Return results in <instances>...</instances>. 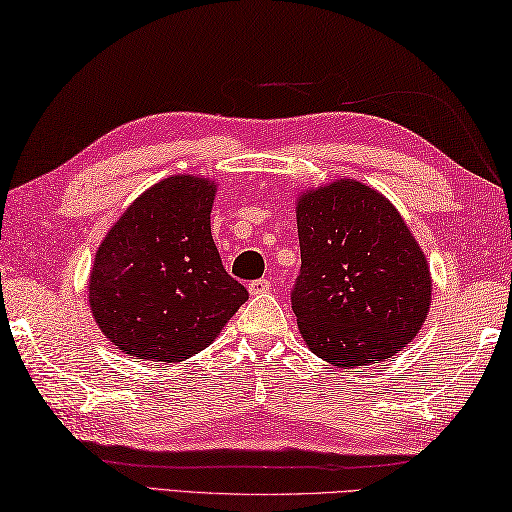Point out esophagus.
<instances>
[{"instance_id":"1","label":"esophagus","mask_w":512,"mask_h":512,"mask_svg":"<svg viewBox=\"0 0 512 512\" xmlns=\"http://www.w3.org/2000/svg\"><path fill=\"white\" fill-rule=\"evenodd\" d=\"M247 289H249V294H265V292H269V289H272V283L267 281V278H256V281H249V285H247Z\"/></svg>"}]
</instances>
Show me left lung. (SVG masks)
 <instances>
[{
  "label": "left lung",
  "mask_w": 512,
  "mask_h": 512,
  "mask_svg": "<svg viewBox=\"0 0 512 512\" xmlns=\"http://www.w3.org/2000/svg\"><path fill=\"white\" fill-rule=\"evenodd\" d=\"M301 272L292 310L310 350L339 368L397 354L430 310V269L399 211L339 180L296 207Z\"/></svg>",
  "instance_id": "left-lung-1"
}]
</instances>
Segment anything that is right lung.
Segmentation results:
<instances>
[{
    "instance_id": "1",
    "label": "right lung",
    "mask_w": 512,
    "mask_h": 512,
    "mask_svg": "<svg viewBox=\"0 0 512 512\" xmlns=\"http://www.w3.org/2000/svg\"><path fill=\"white\" fill-rule=\"evenodd\" d=\"M216 185L160 180L124 211L95 254L89 301L124 354L178 363L216 339L249 294L211 238Z\"/></svg>"
}]
</instances>
